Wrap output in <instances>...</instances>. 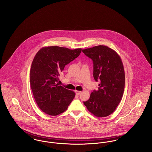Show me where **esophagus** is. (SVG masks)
Listing matches in <instances>:
<instances>
[{"instance_id":"obj_1","label":"esophagus","mask_w":152,"mask_h":152,"mask_svg":"<svg viewBox=\"0 0 152 152\" xmlns=\"http://www.w3.org/2000/svg\"><path fill=\"white\" fill-rule=\"evenodd\" d=\"M75 94H76L77 95H79L81 92L80 91H75Z\"/></svg>"}]
</instances>
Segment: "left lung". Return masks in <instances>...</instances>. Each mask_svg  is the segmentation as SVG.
Instances as JSON below:
<instances>
[{"instance_id":"8db88e82","label":"left lung","mask_w":152,"mask_h":152,"mask_svg":"<svg viewBox=\"0 0 152 152\" xmlns=\"http://www.w3.org/2000/svg\"><path fill=\"white\" fill-rule=\"evenodd\" d=\"M83 52L92 59L94 78L99 82L98 90L93 91L84 104L95 116H107L115 111L124 92L125 76L121 58L115 51L105 45L84 49Z\"/></svg>"}]
</instances>
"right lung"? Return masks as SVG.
<instances>
[{
    "mask_svg": "<svg viewBox=\"0 0 152 152\" xmlns=\"http://www.w3.org/2000/svg\"><path fill=\"white\" fill-rule=\"evenodd\" d=\"M81 50L49 46L36 54L30 68V84L37 105L46 114L56 116L64 112L74 99L75 92L57 83L65 65L78 57Z\"/></svg>",
    "mask_w": 152,
    "mask_h": 152,
    "instance_id": "obj_1",
    "label": "right lung"
}]
</instances>
